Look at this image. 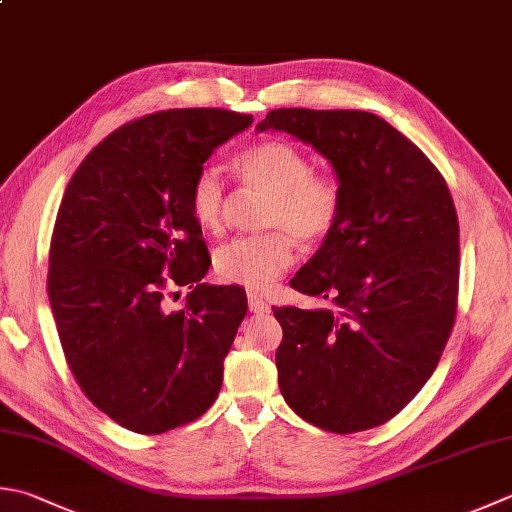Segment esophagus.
I'll return each mask as SVG.
<instances>
[{
  "instance_id": "obj_1",
  "label": "esophagus",
  "mask_w": 512,
  "mask_h": 512,
  "mask_svg": "<svg viewBox=\"0 0 512 512\" xmlns=\"http://www.w3.org/2000/svg\"><path fill=\"white\" fill-rule=\"evenodd\" d=\"M248 308L250 313H268L270 310L268 302H264V299L255 293H248Z\"/></svg>"
}]
</instances>
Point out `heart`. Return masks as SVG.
<instances>
[{"instance_id": "1", "label": "heart", "mask_w": 512, "mask_h": 512, "mask_svg": "<svg viewBox=\"0 0 512 512\" xmlns=\"http://www.w3.org/2000/svg\"><path fill=\"white\" fill-rule=\"evenodd\" d=\"M239 182L268 197L262 226L270 233L239 237L215 253V275L224 284L253 293L273 288L295 262L293 239L322 244L342 222L344 188L333 173H317L302 148L286 139H264L244 148L233 162ZM188 208L206 235L226 226V188L215 168H202L188 193Z\"/></svg>"}]
</instances>
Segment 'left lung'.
Here are the masks:
<instances>
[{"mask_svg": "<svg viewBox=\"0 0 512 512\" xmlns=\"http://www.w3.org/2000/svg\"><path fill=\"white\" fill-rule=\"evenodd\" d=\"M322 153L344 188L342 222L290 279L326 308H273L279 390L328 433L386 424L433 375L457 315L459 222L444 175L366 110H270Z\"/></svg>", "mask_w": 512, "mask_h": 512, "instance_id": "left-lung-1", "label": "left lung"}]
</instances>
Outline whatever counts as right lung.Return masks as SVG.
Listing matches in <instances>:
<instances>
[{"label": "right lung", "mask_w": 512, "mask_h": 512, "mask_svg": "<svg viewBox=\"0 0 512 512\" xmlns=\"http://www.w3.org/2000/svg\"><path fill=\"white\" fill-rule=\"evenodd\" d=\"M253 124L224 108L159 110L102 139L70 177L48 253V299L79 388L133 433L202 417L248 310L239 286L199 284L210 266L188 208L213 150ZM188 285L182 311L165 295Z\"/></svg>", "instance_id": "right-lung-1"}]
</instances>
